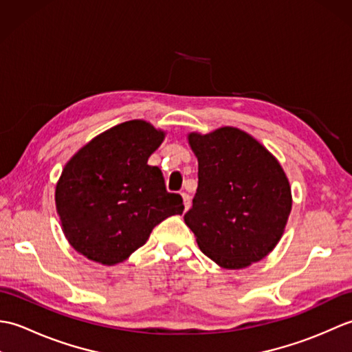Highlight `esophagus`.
I'll list each match as a JSON object with an SVG mask.
<instances>
[{
	"label": "esophagus",
	"instance_id": "esophagus-1",
	"mask_svg": "<svg viewBox=\"0 0 352 352\" xmlns=\"http://www.w3.org/2000/svg\"><path fill=\"white\" fill-rule=\"evenodd\" d=\"M182 197H183V203H184V210H189V208H190V204H192L190 197H189L188 193H186V192H183V193H182Z\"/></svg>",
	"mask_w": 352,
	"mask_h": 352
}]
</instances>
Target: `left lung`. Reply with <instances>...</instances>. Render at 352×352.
<instances>
[{"mask_svg": "<svg viewBox=\"0 0 352 352\" xmlns=\"http://www.w3.org/2000/svg\"><path fill=\"white\" fill-rule=\"evenodd\" d=\"M198 189L184 222L199 250L227 269L266 257L287 223L292 195L280 163L258 142L233 126L192 133Z\"/></svg>", "mask_w": 352, "mask_h": 352, "instance_id": "8db88e82", "label": "left lung"}]
</instances>
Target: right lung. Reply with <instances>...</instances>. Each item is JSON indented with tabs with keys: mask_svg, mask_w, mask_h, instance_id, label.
<instances>
[{
	"mask_svg": "<svg viewBox=\"0 0 352 352\" xmlns=\"http://www.w3.org/2000/svg\"><path fill=\"white\" fill-rule=\"evenodd\" d=\"M163 131L145 121L119 124L96 136L66 163L56 206L74 250L116 265L145 245L155 226L184 210L183 198L164 186L148 157Z\"/></svg>",
	"mask_w": 352,
	"mask_h": 352,
	"instance_id": "1",
	"label": "right lung"
}]
</instances>
